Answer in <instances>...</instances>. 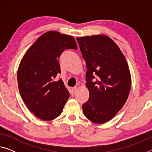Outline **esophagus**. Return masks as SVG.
<instances>
[{
    "mask_svg": "<svg viewBox=\"0 0 152 152\" xmlns=\"http://www.w3.org/2000/svg\"><path fill=\"white\" fill-rule=\"evenodd\" d=\"M77 89H78V87H73V88H72L70 90V93L72 94H74L77 91Z\"/></svg>",
    "mask_w": 152,
    "mask_h": 152,
    "instance_id": "1",
    "label": "esophagus"
}]
</instances>
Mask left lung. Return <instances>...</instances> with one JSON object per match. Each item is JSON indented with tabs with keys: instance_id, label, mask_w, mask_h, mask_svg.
I'll return each mask as SVG.
<instances>
[{
	"instance_id": "1",
	"label": "left lung",
	"mask_w": 152,
	"mask_h": 152,
	"mask_svg": "<svg viewBox=\"0 0 152 152\" xmlns=\"http://www.w3.org/2000/svg\"><path fill=\"white\" fill-rule=\"evenodd\" d=\"M76 39L87 68L89 99L82 104L83 113L94 123H106L122 109L129 96L132 78L127 60L119 46L107 35Z\"/></svg>"
}]
</instances>
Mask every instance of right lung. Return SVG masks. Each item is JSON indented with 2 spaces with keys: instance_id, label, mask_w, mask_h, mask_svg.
<instances>
[{
  "instance_id": "1",
  "label": "right lung",
  "mask_w": 152,
  "mask_h": 152,
  "mask_svg": "<svg viewBox=\"0 0 152 152\" xmlns=\"http://www.w3.org/2000/svg\"><path fill=\"white\" fill-rule=\"evenodd\" d=\"M66 49L76 50L71 35L49 31L28 49L17 71L20 96L28 109L43 121L53 120L62 113L70 93L61 80L58 58Z\"/></svg>"
}]
</instances>
